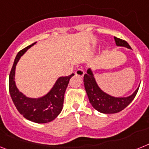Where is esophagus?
Here are the masks:
<instances>
[{"label":"esophagus","mask_w":149,"mask_h":149,"mask_svg":"<svg viewBox=\"0 0 149 149\" xmlns=\"http://www.w3.org/2000/svg\"><path fill=\"white\" fill-rule=\"evenodd\" d=\"M75 74L77 76H79V77H83V75H84V70L83 69H78L76 72H75Z\"/></svg>","instance_id":"34e87169"}]
</instances>
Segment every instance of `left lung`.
Segmentation results:
<instances>
[{
	"label": "left lung",
	"instance_id": "8db88e82",
	"mask_svg": "<svg viewBox=\"0 0 149 149\" xmlns=\"http://www.w3.org/2000/svg\"><path fill=\"white\" fill-rule=\"evenodd\" d=\"M114 39L117 46L125 47L129 49H131V47L129 45V43L124 40L119 39L116 37H114ZM83 82H84V86L87 95L91 105L93 106L95 109L105 114L117 113L124 109L134 100V98L137 94L138 90L139 89V87L134 92V93L129 97H112L111 95L105 93L100 89L94 79L93 72L89 69L87 70L86 74L84 75Z\"/></svg>",
	"mask_w": 149,
	"mask_h": 149
}]
</instances>
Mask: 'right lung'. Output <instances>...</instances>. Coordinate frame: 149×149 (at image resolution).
I'll return each mask as SVG.
<instances>
[{
  "label": "right lung",
  "instance_id": "obj_1",
  "mask_svg": "<svg viewBox=\"0 0 149 149\" xmlns=\"http://www.w3.org/2000/svg\"><path fill=\"white\" fill-rule=\"evenodd\" d=\"M35 43L21 49L16 56L9 75V92L16 108L24 118L33 123H47L55 119L62 111L65 91L69 81L74 74L60 77L51 90L43 97L40 99L26 97L19 92L15 85V67L20 56Z\"/></svg>",
  "mask_w": 149,
  "mask_h": 149
}]
</instances>
